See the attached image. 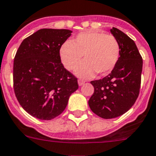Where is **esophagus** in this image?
I'll return each instance as SVG.
<instances>
[{
	"label": "esophagus",
	"instance_id": "obj_1",
	"mask_svg": "<svg viewBox=\"0 0 156 156\" xmlns=\"http://www.w3.org/2000/svg\"><path fill=\"white\" fill-rule=\"evenodd\" d=\"M84 83V81L81 80H78V84H79V86H82Z\"/></svg>",
	"mask_w": 156,
	"mask_h": 156
}]
</instances>
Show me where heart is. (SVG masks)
Returning a JSON list of instances; mask_svg holds the SVG:
<instances>
[{"mask_svg":"<svg viewBox=\"0 0 156 156\" xmlns=\"http://www.w3.org/2000/svg\"><path fill=\"white\" fill-rule=\"evenodd\" d=\"M120 54L117 40L112 35L90 30L79 33L72 41L63 44L59 51L60 61L67 70H73L83 56L84 62L75 71L82 78H92L98 73L104 76L116 65Z\"/></svg>","mask_w":156,"mask_h":156,"instance_id":"obj_1","label":"heart"}]
</instances>
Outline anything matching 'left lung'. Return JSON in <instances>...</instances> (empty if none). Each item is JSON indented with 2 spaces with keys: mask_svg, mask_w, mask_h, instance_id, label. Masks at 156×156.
Returning a JSON list of instances; mask_svg holds the SVG:
<instances>
[{
  "mask_svg": "<svg viewBox=\"0 0 156 156\" xmlns=\"http://www.w3.org/2000/svg\"><path fill=\"white\" fill-rule=\"evenodd\" d=\"M110 32L119 44V60L110 74L91 81L94 93L88 100L91 110L103 119L120 116L133 106L140 93L143 69L135 42L116 28Z\"/></svg>",
  "mask_w": 156,
  "mask_h": 156,
  "instance_id": "8db88e82",
  "label": "left lung"
}]
</instances>
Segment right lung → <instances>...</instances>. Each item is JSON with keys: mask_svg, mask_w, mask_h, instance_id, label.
<instances>
[{"mask_svg": "<svg viewBox=\"0 0 156 156\" xmlns=\"http://www.w3.org/2000/svg\"><path fill=\"white\" fill-rule=\"evenodd\" d=\"M69 29H42L27 37L13 64L14 92L32 116L50 120L64 112L78 89L77 79L64 69L59 51L72 35Z\"/></svg>", "mask_w": 156, "mask_h": 156, "instance_id": "add662e5", "label": "right lung"}]
</instances>
